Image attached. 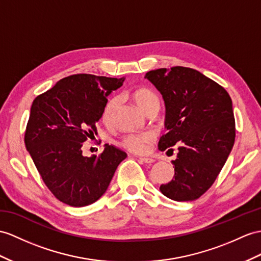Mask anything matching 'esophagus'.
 <instances>
[{
	"label": "esophagus",
	"instance_id": "esophagus-1",
	"mask_svg": "<svg viewBox=\"0 0 261 261\" xmlns=\"http://www.w3.org/2000/svg\"><path fill=\"white\" fill-rule=\"evenodd\" d=\"M139 161L145 164H152L155 162L154 158H150V157H139Z\"/></svg>",
	"mask_w": 261,
	"mask_h": 261
}]
</instances>
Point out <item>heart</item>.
I'll return each mask as SVG.
<instances>
[{
  "instance_id": "1",
  "label": "heart",
  "mask_w": 261,
  "mask_h": 261,
  "mask_svg": "<svg viewBox=\"0 0 261 261\" xmlns=\"http://www.w3.org/2000/svg\"><path fill=\"white\" fill-rule=\"evenodd\" d=\"M135 103L144 113L149 111L152 107H158L160 109V98L156 95V93L152 92L149 88H139L134 95ZM119 104V97L113 96L111 97L104 107L103 111V120L105 123H109L113 117V114L115 112L116 107ZM156 138L155 133L152 132H142V133H130V134L125 135L122 141H120V145L124 148L129 150L135 154H144L148 150L149 145L151 142H154Z\"/></svg>"
}]
</instances>
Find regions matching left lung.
Here are the masks:
<instances>
[{
  "instance_id": "obj_1",
  "label": "left lung",
  "mask_w": 261,
  "mask_h": 261,
  "mask_svg": "<svg viewBox=\"0 0 261 261\" xmlns=\"http://www.w3.org/2000/svg\"><path fill=\"white\" fill-rule=\"evenodd\" d=\"M163 95L166 128L160 150H174L173 180L161 192L176 201L199 198L213 186L229 156L236 125L229 94L218 83L196 69L182 66L158 68L146 73Z\"/></svg>"
}]
</instances>
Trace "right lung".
Returning a JSON list of instances; mask_svg holds the SVG:
<instances>
[{
  "label": "right lung",
  "mask_w": 261,
  "mask_h": 261,
  "mask_svg": "<svg viewBox=\"0 0 261 261\" xmlns=\"http://www.w3.org/2000/svg\"><path fill=\"white\" fill-rule=\"evenodd\" d=\"M124 79L75 74L39 95L31 107L25 146L55 198L73 207L91 205L103 195L127 154L106 145L98 156L84 157L82 146L96 134L107 95Z\"/></svg>",
  "instance_id": "1"
}]
</instances>
